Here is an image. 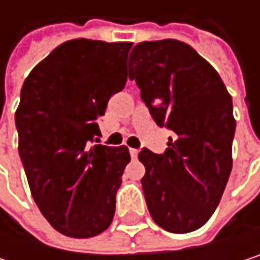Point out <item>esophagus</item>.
Listing matches in <instances>:
<instances>
[{"mask_svg":"<svg viewBox=\"0 0 260 260\" xmlns=\"http://www.w3.org/2000/svg\"><path fill=\"white\" fill-rule=\"evenodd\" d=\"M129 153H131V156H132L134 159H135V158L138 156V150H137V149H129Z\"/></svg>","mask_w":260,"mask_h":260,"instance_id":"esophagus-1","label":"esophagus"}]
</instances>
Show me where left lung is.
<instances>
[{"mask_svg": "<svg viewBox=\"0 0 260 260\" xmlns=\"http://www.w3.org/2000/svg\"><path fill=\"white\" fill-rule=\"evenodd\" d=\"M129 79L158 126L173 132L158 155L141 149L144 199L172 234L202 228L217 209L232 170V98L217 71L189 45L143 42L129 55Z\"/></svg>", "mask_w": 260, "mask_h": 260, "instance_id": "1", "label": "left lung"}]
</instances>
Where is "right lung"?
Listing matches in <instances>:
<instances>
[{
    "mask_svg": "<svg viewBox=\"0 0 260 260\" xmlns=\"http://www.w3.org/2000/svg\"><path fill=\"white\" fill-rule=\"evenodd\" d=\"M131 46L69 40L22 85L15 116L19 156L36 205L60 234L90 238L113 221L129 150L94 143L108 99L126 84Z\"/></svg>",
    "mask_w": 260,
    "mask_h": 260,
    "instance_id": "add662e5",
    "label": "right lung"
}]
</instances>
